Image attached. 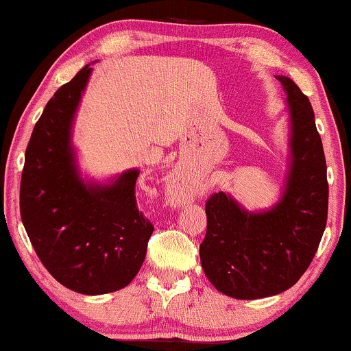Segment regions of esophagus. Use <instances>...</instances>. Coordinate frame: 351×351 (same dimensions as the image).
I'll list each match as a JSON object with an SVG mask.
<instances>
[{
	"instance_id": "34e87169",
	"label": "esophagus",
	"mask_w": 351,
	"mask_h": 351,
	"mask_svg": "<svg viewBox=\"0 0 351 351\" xmlns=\"http://www.w3.org/2000/svg\"><path fill=\"white\" fill-rule=\"evenodd\" d=\"M167 199L174 207H179V205H185L193 199V191L185 180L177 179L172 180L167 187Z\"/></svg>"
}]
</instances>
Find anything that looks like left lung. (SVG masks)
Returning <instances> with one entry per match:
<instances>
[{"label":"left lung","mask_w":351,"mask_h":351,"mask_svg":"<svg viewBox=\"0 0 351 351\" xmlns=\"http://www.w3.org/2000/svg\"><path fill=\"white\" fill-rule=\"evenodd\" d=\"M291 113V169L273 210L250 213L223 192L205 204L200 261L208 281L234 299L281 294L307 271L327 225L328 182L322 139L308 98L279 75Z\"/></svg>","instance_id":"obj_1"}]
</instances>
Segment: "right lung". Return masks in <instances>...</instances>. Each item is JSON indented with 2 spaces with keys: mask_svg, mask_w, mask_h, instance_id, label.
Listing matches in <instances>:
<instances>
[{
  "mask_svg": "<svg viewBox=\"0 0 351 351\" xmlns=\"http://www.w3.org/2000/svg\"><path fill=\"white\" fill-rule=\"evenodd\" d=\"M92 67L62 85L37 119L26 147L19 210L45 269L86 295L113 292L138 274L154 226L136 204L138 171L111 185L78 177L70 128Z\"/></svg>",
  "mask_w": 351,
  "mask_h": 351,
  "instance_id": "add662e5",
  "label": "right lung"
}]
</instances>
